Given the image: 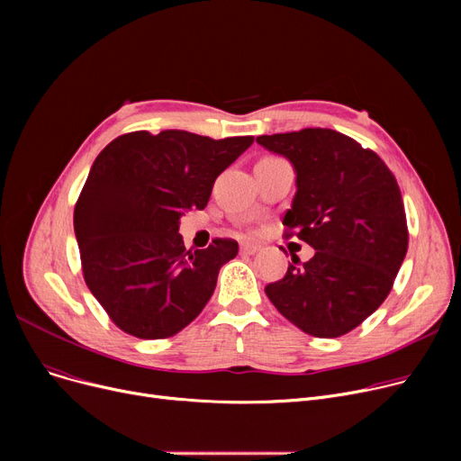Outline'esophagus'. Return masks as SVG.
I'll return each mask as SVG.
<instances>
[{
	"label": "esophagus",
	"mask_w": 461,
	"mask_h": 461,
	"mask_svg": "<svg viewBox=\"0 0 461 461\" xmlns=\"http://www.w3.org/2000/svg\"><path fill=\"white\" fill-rule=\"evenodd\" d=\"M258 250H259V247L254 245V243H243V245H240V252L247 254V256H252V254H256Z\"/></svg>",
	"instance_id": "1"
}]
</instances>
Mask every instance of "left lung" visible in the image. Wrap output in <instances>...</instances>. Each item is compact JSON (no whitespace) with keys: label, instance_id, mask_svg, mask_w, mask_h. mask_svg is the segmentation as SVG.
Here are the masks:
<instances>
[{"label":"left lung","instance_id":"8db88e82","mask_svg":"<svg viewBox=\"0 0 461 461\" xmlns=\"http://www.w3.org/2000/svg\"><path fill=\"white\" fill-rule=\"evenodd\" d=\"M294 164L297 192L282 224L316 254L294 256L265 294L285 320L316 338L348 334L391 294L409 231L396 177L353 138L330 129L258 136Z\"/></svg>","mask_w":461,"mask_h":461}]
</instances>
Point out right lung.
Masks as SVG:
<instances>
[{
    "mask_svg": "<svg viewBox=\"0 0 461 461\" xmlns=\"http://www.w3.org/2000/svg\"><path fill=\"white\" fill-rule=\"evenodd\" d=\"M252 141L136 131L95 158L75 207V233L89 292L121 330L160 340L198 318L239 245L214 239L186 250L179 218L185 209H205L214 179Z\"/></svg>",
    "mask_w": 461,
    "mask_h": 461,
    "instance_id": "add662e5",
    "label": "right lung"
}]
</instances>
